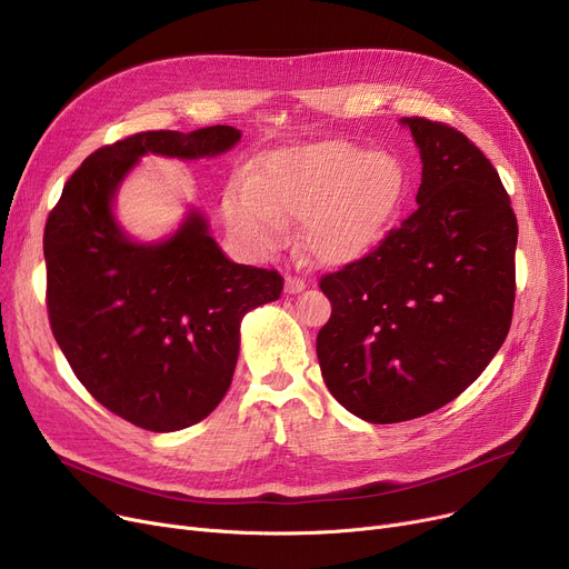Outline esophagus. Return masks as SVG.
Masks as SVG:
<instances>
[{
    "instance_id": "esophagus-1",
    "label": "esophagus",
    "mask_w": 569,
    "mask_h": 569,
    "mask_svg": "<svg viewBox=\"0 0 569 569\" xmlns=\"http://www.w3.org/2000/svg\"><path fill=\"white\" fill-rule=\"evenodd\" d=\"M307 288V281L300 277H286V292L295 295V292H302Z\"/></svg>"
}]
</instances>
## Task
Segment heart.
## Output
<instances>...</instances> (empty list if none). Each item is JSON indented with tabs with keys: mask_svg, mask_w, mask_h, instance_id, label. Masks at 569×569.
Segmentation results:
<instances>
[{
	"mask_svg": "<svg viewBox=\"0 0 569 569\" xmlns=\"http://www.w3.org/2000/svg\"><path fill=\"white\" fill-rule=\"evenodd\" d=\"M406 189L397 157L343 140L286 147L267 154L223 196L230 230L258 251L283 242L305 221L302 247L325 267L365 258L382 237Z\"/></svg>",
	"mask_w": 569,
	"mask_h": 569,
	"instance_id": "heart-1",
	"label": "heart"
}]
</instances>
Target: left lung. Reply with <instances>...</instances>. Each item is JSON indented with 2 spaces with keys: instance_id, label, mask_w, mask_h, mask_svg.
Wrapping results in <instances>:
<instances>
[{
  "instance_id": "1",
  "label": "left lung",
  "mask_w": 569,
  "mask_h": 569,
  "mask_svg": "<svg viewBox=\"0 0 569 569\" xmlns=\"http://www.w3.org/2000/svg\"><path fill=\"white\" fill-rule=\"evenodd\" d=\"M422 157L417 209L365 258L325 274L316 339L327 390L373 425L457 399L512 325L517 217L491 161L461 131L403 117Z\"/></svg>"
}]
</instances>
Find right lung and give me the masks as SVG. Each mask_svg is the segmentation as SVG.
<instances>
[{
    "label": "right lung",
    "instance_id": "right-lung-1",
    "mask_svg": "<svg viewBox=\"0 0 569 569\" xmlns=\"http://www.w3.org/2000/svg\"><path fill=\"white\" fill-rule=\"evenodd\" d=\"M242 138L232 127L144 131L89 154L69 177L43 232L54 341L103 408L147 431L187 429L226 397L239 322L279 300L277 269L237 264L200 212L157 244L117 226L112 198L144 154L202 159Z\"/></svg>",
    "mask_w": 569,
    "mask_h": 569
}]
</instances>
